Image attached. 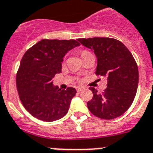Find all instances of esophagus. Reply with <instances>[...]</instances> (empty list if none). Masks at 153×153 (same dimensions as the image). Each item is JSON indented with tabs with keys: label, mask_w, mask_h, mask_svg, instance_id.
I'll return each instance as SVG.
<instances>
[{
	"label": "esophagus",
	"mask_w": 153,
	"mask_h": 153,
	"mask_svg": "<svg viewBox=\"0 0 153 153\" xmlns=\"http://www.w3.org/2000/svg\"><path fill=\"white\" fill-rule=\"evenodd\" d=\"M82 90H83V88H82V87H78V88H77V91H78V92H80V91H82Z\"/></svg>",
	"instance_id": "34e87169"
}]
</instances>
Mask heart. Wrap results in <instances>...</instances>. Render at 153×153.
<instances>
[{"mask_svg": "<svg viewBox=\"0 0 153 153\" xmlns=\"http://www.w3.org/2000/svg\"><path fill=\"white\" fill-rule=\"evenodd\" d=\"M85 52H87V51H83L82 52V54H84V53H85Z\"/></svg>", "mask_w": 153, "mask_h": 153, "instance_id": "heart-1", "label": "heart"}]
</instances>
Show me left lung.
<instances>
[{
    "label": "left lung",
    "mask_w": 153,
    "mask_h": 153,
    "mask_svg": "<svg viewBox=\"0 0 153 153\" xmlns=\"http://www.w3.org/2000/svg\"><path fill=\"white\" fill-rule=\"evenodd\" d=\"M83 46L94 51L97 58L96 75L105 77L107 88L102 94L90 88L93 98L87 102L89 111L103 119H113L129 108L137 91L139 71L128 49L110 38H79Z\"/></svg>",
    "instance_id": "8db88e82"
}]
</instances>
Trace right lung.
Returning a JSON list of instances; mask_svg holds the SVG:
<instances>
[{
    "mask_svg": "<svg viewBox=\"0 0 153 153\" xmlns=\"http://www.w3.org/2000/svg\"><path fill=\"white\" fill-rule=\"evenodd\" d=\"M79 45L75 40L43 39L25 53L16 83L20 99L32 116L53 122L67 114L76 90L58 88L53 85V78L62 72L65 55Z\"/></svg>",
    "mask_w": 153,
    "mask_h": 153,
    "instance_id": "obj_1",
    "label": "right lung"
}]
</instances>
